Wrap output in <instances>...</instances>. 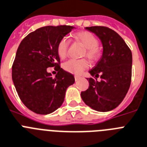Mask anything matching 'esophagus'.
I'll use <instances>...</instances> for the list:
<instances>
[{
	"mask_svg": "<svg viewBox=\"0 0 147 147\" xmlns=\"http://www.w3.org/2000/svg\"><path fill=\"white\" fill-rule=\"evenodd\" d=\"M80 79H81V77H80V76H78V75H75V81H79Z\"/></svg>",
	"mask_w": 147,
	"mask_h": 147,
	"instance_id": "obj_1",
	"label": "esophagus"
}]
</instances>
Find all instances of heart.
<instances>
[{
  "mask_svg": "<svg viewBox=\"0 0 147 147\" xmlns=\"http://www.w3.org/2000/svg\"><path fill=\"white\" fill-rule=\"evenodd\" d=\"M76 41L82 43L85 47L83 55L86 56L90 61H95L100 58V49L98 47L99 41L94 34L90 32H80L73 35ZM69 40L66 38H61L57 46V53L61 58H65L67 55ZM89 66L86 59H70L63 63V69L70 73L79 75Z\"/></svg>",
  "mask_w": 147,
  "mask_h": 147,
  "instance_id": "heart-1",
  "label": "heart"
}]
</instances>
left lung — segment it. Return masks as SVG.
<instances>
[{
  "mask_svg": "<svg viewBox=\"0 0 147 147\" xmlns=\"http://www.w3.org/2000/svg\"><path fill=\"white\" fill-rule=\"evenodd\" d=\"M86 29L100 38L103 55L89 72V86L81 92L82 100L98 112L112 110L121 104L129 89L132 78V52L123 39L106 26H90ZM100 76L102 80L98 82Z\"/></svg>",
  "mask_w": 147,
  "mask_h": 147,
  "instance_id": "left-lung-1",
  "label": "left lung"
}]
</instances>
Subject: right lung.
Masks as SVG:
<instances>
[{"mask_svg":"<svg viewBox=\"0 0 147 147\" xmlns=\"http://www.w3.org/2000/svg\"><path fill=\"white\" fill-rule=\"evenodd\" d=\"M71 26H47L30 32L18 48L12 77L23 104L37 114L47 115L59 108L66 89L75 83L73 75L60 66L57 46L72 31ZM55 66L56 77L47 72Z\"/></svg>","mask_w":147,"mask_h":147,"instance_id":"add662e5","label":"right lung"}]
</instances>
